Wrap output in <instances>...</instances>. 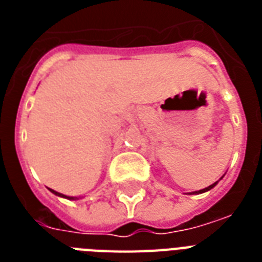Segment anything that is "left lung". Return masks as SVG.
Segmentation results:
<instances>
[{"label":"left lung","instance_id":"obj_1","mask_svg":"<svg viewBox=\"0 0 262 262\" xmlns=\"http://www.w3.org/2000/svg\"><path fill=\"white\" fill-rule=\"evenodd\" d=\"M222 178H223V177H222ZM222 178H220V179H222ZM220 179H219V181H220ZM219 181H216L215 183H212V185H209V186L205 187V189H201V190H197V191H191V193H189V194H201V193H205V191L211 190V189H213V187L217 185V182H219Z\"/></svg>","mask_w":262,"mask_h":262}]
</instances>
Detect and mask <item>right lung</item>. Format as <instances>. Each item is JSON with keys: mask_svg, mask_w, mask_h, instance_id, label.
I'll use <instances>...</instances> for the list:
<instances>
[{"mask_svg": "<svg viewBox=\"0 0 262 262\" xmlns=\"http://www.w3.org/2000/svg\"><path fill=\"white\" fill-rule=\"evenodd\" d=\"M49 190H50L51 193H53V194L58 195V197H63V199H68V200H77V197H71V195H65V194H62V193H58V191L53 190V189H49Z\"/></svg>", "mask_w": 262, "mask_h": 262, "instance_id": "add662e5", "label": "right lung"}]
</instances>
